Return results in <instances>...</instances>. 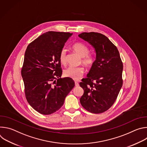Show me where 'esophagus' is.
<instances>
[{
    "label": "esophagus",
    "instance_id": "obj_1",
    "mask_svg": "<svg viewBox=\"0 0 147 147\" xmlns=\"http://www.w3.org/2000/svg\"><path fill=\"white\" fill-rule=\"evenodd\" d=\"M79 86V83L77 81H75V86L78 87Z\"/></svg>",
    "mask_w": 147,
    "mask_h": 147
}]
</instances>
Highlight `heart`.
I'll list each match as a JSON object with an SVG mask.
<instances>
[{
  "label": "heart",
  "instance_id": "obj_1",
  "mask_svg": "<svg viewBox=\"0 0 147 147\" xmlns=\"http://www.w3.org/2000/svg\"><path fill=\"white\" fill-rule=\"evenodd\" d=\"M72 49L81 57V62L86 66H91L94 61V56L89 53V49L85 44L81 42H76L72 45ZM59 60L61 64L66 62V51L62 49L59 53ZM84 73V69L82 67L70 66L64 71V75L73 80L79 79Z\"/></svg>",
  "mask_w": 147,
  "mask_h": 147
}]
</instances>
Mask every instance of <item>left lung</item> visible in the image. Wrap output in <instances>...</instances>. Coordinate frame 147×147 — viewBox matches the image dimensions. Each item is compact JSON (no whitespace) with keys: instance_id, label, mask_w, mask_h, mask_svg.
I'll return each instance as SVG.
<instances>
[{"instance_id":"8db88e82","label":"left lung","mask_w":147,"mask_h":147,"mask_svg":"<svg viewBox=\"0 0 147 147\" xmlns=\"http://www.w3.org/2000/svg\"><path fill=\"white\" fill-rule=\"evenodd\" d=\"M78 36L94 48L95 60L80 86L84 94L80 101L82 107L93 113L108 110L115 102L123 85V63L116 47L104 35L82 32Z\"/></svg>"}]
</instances>
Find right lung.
Instances as JSON below:
<instances>
[{
    "label": "right lung",
    "instance_id": "1",
    "mask_svg": "<svg viewBox=\"0 0 147 147\" xmlns=\"http://www.w3.org/2000/svg\"><path fill=\"white\" fill-rule=\"evenodd\" d=\"M72 34L47 32L30 43L26 51L22 69L26 97L40 114L51 115L58 111L74 87L72 78H61L59 60L60 52Z\"/></svg>",
    "mask_w": 147,
    "mask_h": 147
}]
</instances>
